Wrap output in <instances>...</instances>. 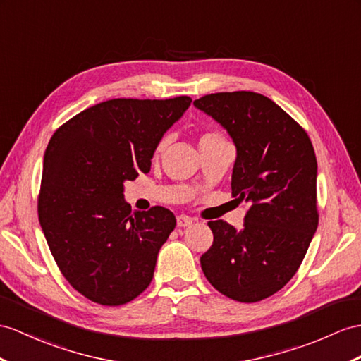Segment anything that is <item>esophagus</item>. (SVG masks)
I'll list each match as a JSON object with an SVG mask.
<instances>
[{"mask_svg":"<svg viewBox=\"0 0 361 361\" xmlns=\"http://www.w3.org/2000/svg\"><path fill=\"white\" fill-rule=\"evenodd\" d=\"M191 224H192V219L188 217V216H179L178 217V226H180V228L190 226Z\"/></svg>","mask_w":361,"mask_h":361,"instance_id":"1","label":"esophagus"}]
</instances>
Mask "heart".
Segmentation results:
<instances>
[{
    "mask_svg": "<svg viewBox=\"0 0 361 361\" xmlns=\"http://www.w3.org/2000/svg\"><path fill=\"white\" fill-rule=\"evenodd\" d=\"M219 139H224L222 135L219 133V131H216V130H205V131H202V133L199 135V147L213 142V140H219ZM166 145H169V136H162L159 140H157V144L154 147V156L156 157L161 156L164 153L165 148H166Z\"/></svg>",
    "mask_w": 361,
    "mask_h": 361,
    "instance_id": "1",
    "label": "heart"
}]
</instances>
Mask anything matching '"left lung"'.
Here are the masks:
<instances>
[{
	"label": "left lung",
	"mask_w": 361,
	"mask_h": 361,
	"mask_svg": "<svg viewBox=\"0 0 361 361\" xmlns=\"http://www.w3.org/2000/svg\"><path fill=\"white\" fill-rule=\"evenodd\" d=\"M195 105L233 137L231 195L250 209L242 230L209 221L200 267L219 293L242 303L280 291L302 265L319 225L317 159L305 128L267 96L211 93Z\"/></svg>",
	"instance_id": "1"
}]
</instances>
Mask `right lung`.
<instances>
[{
  "mask_svg": "<svg viewBox=\"0 0 361 361\" xmlns=\"http://www.w3.org/2000/svg\"><path fill=\"white\" fill-rule=\"evenodd\" d=\"M190 104V96L110 99L49 140L38 219L59 271L94 303L126 305L152 283L176 217L164 207L131 213L124 182L150 171L157 140Z\"/></svg>",
  "mask_w": 361,
  "mask_h": 361,
  "instance_id": "obj_1",
  "label": "right lung"
}]
</instances>
